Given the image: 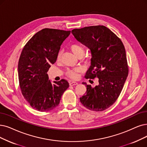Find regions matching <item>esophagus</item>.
Masks as SVG:
<instances>
[{
  "label": "esophagus",
  "instance_id": "esophagus-1",
  "mask_svg": "<svg viewBox=\"0 0 147 147\" xmlns=\"http://www.w3.org/2000/svg\"><path fill=\"white\" fill-rule=\"evenodd\" d=\"M78 83L77 82H75V81H71L69 83V85L70 86H75V85H77Z\"/></svg>",
  "mask_w": 147,
  "mask_h": 147
}]
</instances>
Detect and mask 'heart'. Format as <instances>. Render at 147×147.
I'll return each instance as SVG.
<instances>
[{
    "label": "heart",
    "instance_id": "1",
    "mask_svg": "<svg viewBox=\"0 0 147 147\" xmlns=\"http://www.w3.org/2000/svg\"><path fill=\"white\" fill-rule=\"evenodd\" d=\"M69 48L73 53L75 55H77L78 57H83V55L84 54V48L79 43H72V45H70ZM61 55H62V52L61 51H60L58 52L57 55V60L58 61H59L61 59ZM80 71H81L80 68L68 69L66 72V74L70 78L73 79V80H77L79 77L78 73Z\"/></svg>",
    "mask_w": 147,
    "mask_h": 147
}]
</instances>
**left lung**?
Masks as SVG:
<instances>
[{
    "mask_svg": "<svg viewBox=\"0 0 147 147\" xmlns=\"http://www.w3.org/2000/svg\"><path fill=\"white\" fill-rule=\"evenodd\" d=\"M72 33L91 51V66L85 78L97 77L99 82L94 87L83 83L87 91L80 101L90 110L104 111L118 98L128 74L124 46L115 34L102 25L74 29Z\"/></svg>",
    "mask_w": 147,
    "mask_h": 147,
    "instance_id": "8db88e82",
    "label": "left lung"
}]
</instances>
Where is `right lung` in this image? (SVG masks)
I'll use <instances>...</instances> for the list:
<instances>
[{
	"mask_svg": "<svg viewBox=\"0 0 147 147\" xmlns=\"http://www.w3.org/2000/svg\"><path fill=\"white\" fill-rule=\"evenodd\" d=\"M70 34V31L45 28L34 35L23 48L18 64L19 86L23 97L35 110L55 109L69 86L64 79L52 84L47 72Z\"/></svg>",
	"mask_w": 147,
	"mask_h": 147,
	"instance_id": "obj_1",
	"label": "right lung"
}]
</instances>
